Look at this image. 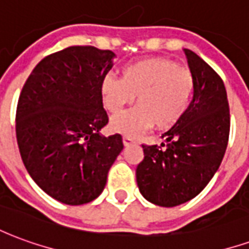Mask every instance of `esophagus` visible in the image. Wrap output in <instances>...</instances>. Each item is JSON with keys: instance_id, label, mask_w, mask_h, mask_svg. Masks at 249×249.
Here are the masks:
<instances>
[{"instance_id": "34e87169", "label": "esophagus", "mask_w": 249, "mask_h": 249, "mask_svg": "<svg viewBox=\"0 0 249 249\" xmlns=\"http://www.w3.org/2000/svg\"><path fill=\"white\" fill-rule=\"evenodd\" d=\"M123 142H124L125 146H128L130 145V144H135L136 141L133 140L132 137H129V136H124V137H123Z\"/></svg>"}]
</instances>
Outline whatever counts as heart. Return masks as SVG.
I'll list each match as a JSON object with an SVG mask.
<instances>
[{
  "mask_svg": "<svg viewBox=\"0 0 249 249\" xmlns=\"http://www.w3.org/2000/svg\"><path fill=\"white\" fill-rule=\"evenodd\" d=\"M196 90V78L189 69L168 58H146L123 68L121 77L103 82L105 107L119 114L135 101L137 107L112 120V129L139 136L155 124L168 129L183 119Z\"/></svg>",
  "mask_w": 249,
  "mask_h": 249,
  "instance_id": "1",
  "label": "heart"
}]
</instances>
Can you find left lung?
Listing matches in <instances>:
<instances>
[{
    "instance_id": "obj_1",
    "label": "left lung",
    "mask_w": 249,
    "mask_h": 249,
    "mask_svg": "<svg viewBox=\"0 0 249 249\" xmlns=\"http://www.w3.org/2000/svg\"><path fill=\"white\" fill-rule=\"evenodd\" d=\"M196 78L191 107L165 132L161 146L145 145L136 178L141 195L160 207L196 197L219 169L230 137V105L221 77L200 57L184 49Z\"/></svg>"
}]
</instances>
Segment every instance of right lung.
Returning <instances> with one entry per match:
<instances>
[{"label":"right lung","instance_id":"right-lung-1","mask_svg":"<svg viewBox=\"0 0 249 249\" xmlns=\"http://www.w3.org/2000/svg\"><path fill=\"white\" fill-rule=\"evenodd\" d=\"M114 53L69 46L42 58L19 94L16 136L21 159L36 184L68 205L97 198L123 151L119 133L105 136L103 82Z\"/></svg>","mask_w":249,"mask_h":249}]
</instances>
